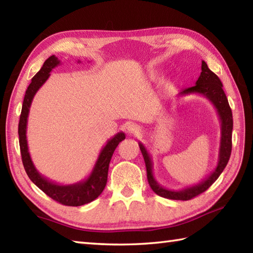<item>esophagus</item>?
<instances>
[{
	"mask_svg": "<svg viewBox=\"0 0 253 253\" xmlns=\"http://www.w3.org/2000/svg\"><path fill=\"white\" fill-rule=\"evenodd\" d=\"M126 129L129 135H138V133L141 130L140 127H139L137 124H129V125H127Z\"/></svg>",
	"mask_w": 253,
	"mask_h": 253,
	"instance_id": "1",
	"label": "esophagus"
}]
</instances>
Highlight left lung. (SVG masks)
Returning <instances> with one entry per match:
<instances>
[{"label": "left lung", "instance_id": "1", "mask_svg": "<svg viewBox=\"0 0 253 253\" xmlns=\"http://www.w3.org/2000/svg\"><path fill=\"white\" fill-rule=\"evenodd\" d=\"M191 93H197L206 96V98L213 104V106L215 107L218 114L219 122H221V141H219L217 165L215 169H214L206 179H203L197 185L182 188L180 190H170L168 189V188H164L163 186H161L159 184L153 175V163L148 150L141 142H139V147H140L141 153L144 159V163H146L147 177L150 187H151L152 190L160 197L171 199V200H190V199L195 198L198 195H200V193L206 191L208 188L218 178V176L222 174L224 169L226 168L228 160L230 158V153H232V110H230L226 94H225L223 90V84L221 83V80H219L216 75L208 67L207 63L204 61H202L201 74L196 82V85L180 91L178 95H186Z\"/></svg>", "mask_w": 253, "mask_h": 253}]
</instances>
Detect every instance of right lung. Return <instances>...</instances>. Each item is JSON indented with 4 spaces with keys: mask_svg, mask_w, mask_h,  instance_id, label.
<instances>
[{
    "mask_svg": "<svg viewBox=\"0 0 253 253\" xmlns=\"http://www.w3.org/2000/svg\"><path fill=\"white\" fill-rule=\"evenodd\" d=\"M60 64L61 61L55 55L50 56L43 63L40 71L31 79V83L26 90L18 124L19 147L24 168L30 180L38 188H40L42 191L46 193L50 198H52L53 200L60 202L64 204V206L79 207L93 201L103 191L107 181V173H109V165L112 155L114 153L118 143L125 139V133L123 131L117 132L114 137L111 138L106 142L103 149L101 150L98 160H96L90 175L85 179L76 182V184H57V182L47 179L46 177L41 175L37 170L30 157L26 136L29 110L32 103V99H34L37 91L41 88V85L50 77V73L52 69L55 68L57 65H60Z\"/></svg>",
    "mask_w": 253,
    "mask_h": 253,
    "instance_id": "1",
    "label": "right lung"
}]
</instances>
